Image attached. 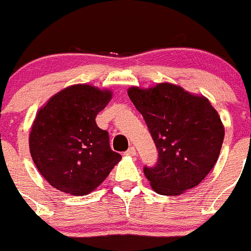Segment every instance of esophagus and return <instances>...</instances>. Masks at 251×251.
<instances>
[{
    "label": "esophagus",
    "instance_id": "34e87169",
    "mask_svg": "<svg viewBox=\"0 0 251 251\" xmlns=\"http://www.w3.org/2000/svg\"><path fill=\"white\" fill-rule=\"evenodd\" d=\"M126 155H128V156H135V155H136L135 148H134V146H130V148H129L128 150L126 151Z\"/></svg>",
    "mask_w": 251,
    "mask_h": 251
}]
</instances>
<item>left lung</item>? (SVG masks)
Wrapping results in <instances>:
<instances>
[{
  "instance_id": "8db88e82",
  "label": "left lung",
  "mask_w": 251,
  "mask_h": 251,
  "mask_svg": "<svg viewBox=\"0 0 251 251\" xmlns=\"http://www.w3.org/2000/svg\"><path fill=\"white\" fill-rule=\"evenodd\" d=\"M128 95L143 115L158 151L157 163L144 167L161 195H179L197 187L213 168L225 138L217 111L204 96L170 83L131 86Z\"/></svg>"
}]
</instances>
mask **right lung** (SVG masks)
Masks as SVG:
<instances>
[{
    "instance_id": "obj_1",
    "label": "right lung",
    "mask_w": 251,
    "mask_h": 251,
    "mask_svg": "<svg viewBox=\"0 0 251 251\" xmlns=\"http://www.w3.org/2000/svg\"><path fill=\"white\" fill-rule=\"evenodd\" d=\"M112 93L78 84L52 96L36 115L29 148L42 177L71 195H86L99 187L121 160L110 136L95 118Z\"/></svg>"
}]
</instances>
